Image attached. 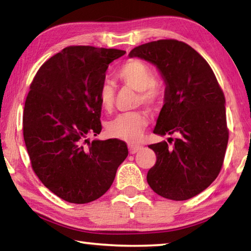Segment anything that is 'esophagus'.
<instances>
[{
	"label": "esophagus",
	"mask_w": 251,
	"mask_h": 251,
	"mask_svg": "<svg viewBox=\"0 0 251 251\" xmlns=\"http://www.w3.org/2000/svg\"><path fill=\"white\" fill-rule=\"evenodd\" d=\"M142 148H143L142 145H134V144H130V145H128V150H129L130 154H135V152L141 151Z\"/></svg>",
	"instance_id": "esophagus-1"
}]
</instances>
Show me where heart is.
I'll use <instances>...</instances> for the list:
<instances>
[{
    "instance_id": "obj_1",
    "label": "heart",
    "mask_w": 251,
    "mask_h": 251,
    "mask_svg": "<svg viewBox=\"0 0 251 251\" xmlns=\"http://www.w3.org/2000/svg\"><path fill=\"white\" fill-rule=\"evenodd\" d=\"M117 77L127 86L138 92L137 103L147 106L156 105L163 92L155 83L154 73L145 62L130 58L117 71ZM99 100L101 108L106 112L113 109L115 101V88L109 82L101 83L99 90ZM147 126V117L141 112H131L118 115L106 125V131L113 138L128 143L137 142Z\"/></svg>"
}]
</instances>
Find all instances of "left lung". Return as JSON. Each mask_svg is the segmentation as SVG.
Listing matches in <instances>:
<instances>
[{
	"label": "left lung",
	"instance_id": "1",
	"mask_svg": "<svg viewBox=\"0 0 251 251\" xmlns=\"http://www.w3.org/2000/svg\"><path fill=\"white\" fill-rule=\"evenodd\" d=\"M129 57L156 65L166 83L154 133L179 135L172 148L166 142L150 145L156 164L147 173L148 185L161 197L187 201L223 167L229 135L224 92L206 59L184 42H150L131 50Z\"/></svg>",
	"mask_w": 251,
	"mask_h": 251
}]
</instances>
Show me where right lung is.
Listing matches in <instances>:
<instances>
[{
  "mask_svg": "<svg viewBox=\"0 0 251 251\" xmlns=\"http://www.w3.org/2000/svg\"><path fill=\"white\" fill-rule=\"evenodd\" d=\"M126 52L69 46L37 71L25 100L23 136L34 173L65 201L86 203L107 192L128 155L120 139L100 133L99 90L109 63Z\"/></svg>",
  "mask_w": 251,
  "mask_h": 251,
  "instance_id": "obj_1",
  "label": "right lung"
}]
</instances>
